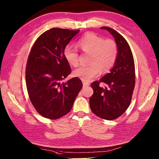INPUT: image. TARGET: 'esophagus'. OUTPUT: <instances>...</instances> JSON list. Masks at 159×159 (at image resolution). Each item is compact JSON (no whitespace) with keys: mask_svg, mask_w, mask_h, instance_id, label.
<instances>
[{"mask_svg":"<svg viewBox=\"0 0 159 159\" xmlns=\"http://www.w3.org/2000/svg\"><path fill=\"white\" fill-rule=\"evenodd\" d=\"M83 87H88V86H89V85H90V84H89V83H85V82H84V81H83Z\"/></svg>","mask_w":159,"mask_h":159,"instance_id":"34e87169","label":"esophagus"}]
</instances>
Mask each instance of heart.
<instances>
[{
  "label": "heart",
  "instance_id": "heart-1",
  "mask_svg": "<svg viewBox=\"0 0 159 159\" xmlns=\"http://www.w3.org/2000/svg\"><path fill=\"white\" fill-rule=\"evenodd\" d=\"M78 47L85 52L90 54L87 66H81L75 69L72 75L84 82L97 77L99 70L105 72L114 65L116 59L118 48L115 40H104L93 33H86L79 40ZM63 55L66 62L72 66L79 64V53L77 50L68 45L63 51Z\"/></svg>",
  "mask_w": 159,
  "mask_h": 159
}]
</instances>
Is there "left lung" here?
<instances>
[{"mask_svg":"<svg viewBox=\"0 0 159 159\" xmlns=\"http://www.w3.org/2000/svg\"><path fill=\"white\" fill-rule=\"evenodd\" d=\"M114 37L118 48L116 59L109 73L91 84L94 93L90 98V109L94 115L111 120L122 115L130 105L135 84V68L128 43L115 30L101 27ZM106 85L102 88L99 83Z\"/></svg>","mask_w":159,"mask_h":159,"instance_id":"8db88e82","label":"left lung"}]
</instances>
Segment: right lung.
Masks as SVG:
<instances>
[{
  "instance_id": "right-lung-1",
  "label": "right lung",
  "mask_w": 159,
  "mask_h": 159,
  "mask_svg": "<svg viewBox=\"0 0 159 159\" xmlns=\"http://www.w3.org/2000/svg\"><path fill=\"white\" fill-rule=\"evenodd\" d=\"M79 30L53 28L45 31L31 48L26 66V84L30 101L43 117L58 119L70 112L80 90L81 80L70 73L63 51Z\"/></svg>"
}]
</instances>
